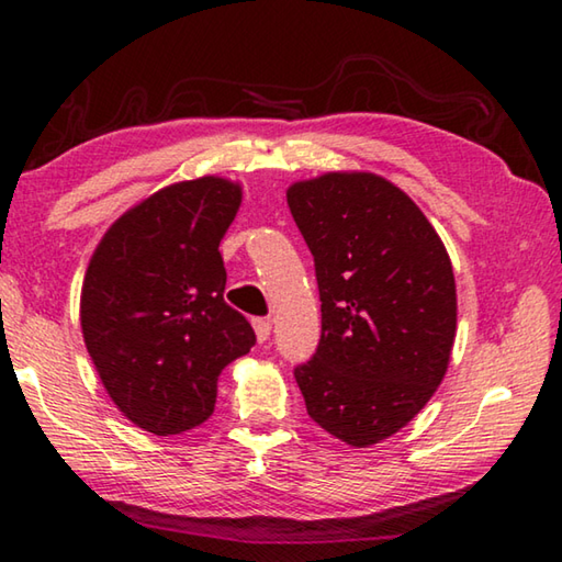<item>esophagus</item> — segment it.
<instances>
[{
    "label": "esophagus",
    "instance_id": "obj_1",
    "mask_svg": "<svg viewBox=\"0 0 562 562\" xmlns=\"http://www.w3.org/2000/svg\"><path fill=\"white\" fill-rule=\"evenodd\" d=\"M252 327H255V337H258L260 345H265V341L270 339V331H272V325L270 319H252Z\"/></svg>",
    "mask_w": 562,
    "mask_h": 562
}]
</instances>
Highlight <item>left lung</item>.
Returning a JSON list of instances; mask_svg holds the SVG:
<instances>
[{"label": "left lung", "mask_w": 562, "mask_h": 562, "mask_svg": "<svg viewBox=\"0 0 562 562\" xmlns=\"http://www.w3.org/2000/svg\"><path fill=\"white\" fill-rule=\"evenodd\" d=\"M315 258L322 337L294 379L307 414L355 449L422 412L456 339V280L439 233L402 188L337 170L288 188Z\"/></svg>", "instance_id": "1"}]
</instances>
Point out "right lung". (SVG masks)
Listing matches in <instances>:
<instances>
[{"label": "right lung", "mask_w": 562, "mask_h": 562, "mask_svg": "<svg viewBox=\"0 0 562 562\" xmlns=\"http://www.w3.org/2000/svg\"><path fill=\"white\" fill-rule=\"evenodd\" d=\"M240 183L203 176L128 207L91 255L81 331L103 389L140 429L170 436L215 408L217 376L255 331L223 300V235Z\"/></svg>", "instance_id": "obj_1"}]
</instances>
